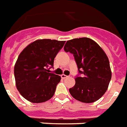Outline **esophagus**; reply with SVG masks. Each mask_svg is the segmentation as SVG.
Listing matches in <instances>:
<instances>
[{
    "label": "esophagus",
    "instance_id": "obj_1",
    "mask_svg": "<svg viewBox=\"0 0 127 127\" xmlns=\"http://www.w3.org/2000/svg\"><path fill=\"white\" fill-rule=\"evenodd\" d=\"M61 77H62V79H65V78L67 77V76L63 74V75H61Z\"/></svg>",
    "mask_w": 127,
    "mask_h": 127
}]
</instances>
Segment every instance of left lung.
<instances>
[{
	"label": "left lung",
	"mask_w": 127,
	"mask_h": 127,
	"mask_svg": "<svg viewBox=\"0 0 127 127\" xmlns=\"http://www.w3.org/2000/svg\"><path fill=\"white\" fill-rule=\"evenodd\" d=\"M65 52L73 54L79 73L75 85L69 89L71 95L84 103H92L104 94L111 81L108 58L95 41L87 37L67 40Z\"/></svg>",
	"instance_id": "1"
}]
</instances>
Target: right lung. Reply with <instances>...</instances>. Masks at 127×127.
I'll use <instances>...</instances> for the list:
<instances>
[{
  "label": "right lung",
  "instance_id": "right-lung-1",
  "mask_svg": "<svg viewBox=\"0 0 127 127\" xmlns=\"http://www.w3.org/2000/svg\"><path fill=\"white\" fill-rule=\"evenodd\" d=\"M65 41L40 39L29 44L20 53L14 66L17 89L23 98L42 103L54 96L60 76L49 73L54 60Z\"/></svg>",
  "mask_w": 127,
  "mask_h": 127
}]
</instances>
